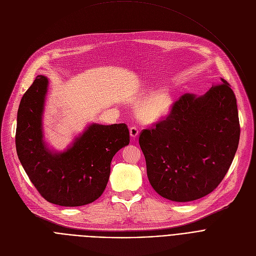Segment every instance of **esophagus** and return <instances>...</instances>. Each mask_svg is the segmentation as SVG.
<instances>
[{
	"label": "esophagus",
	"instance_id": "34e87169",
	"mask_svg": "<svg viewBox=\"0 0 256 256\" xmlns=\"http://www.w3.org/2000/svg\"><path fill=\"white\" fill-rule=\"evenodd\" d=\"M138 134H139L138 128H136V127H131V128H130V136H131L132 138L137 137Z\"/></svg>",
	"mask_w": 256,
	"mask_h": 256
}]
</instances>
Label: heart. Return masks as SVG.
<instances>
[{
	"instance_id": "1",
	"label": "heart",
	"mask_w": 256,
	"mask_h": 256,
	"mask_svg": "<svg viewBox=\"0 0 256 256\" xmlns=\"http://www.w3.org/2000/svg\"><path fill=\"white\" fill-rule=\"evenodd\" d=\"M172 106V98L166 92L150 94L137 108V116L144 122L152 123L166 115Z\"/></svg>"
}]
</instances>
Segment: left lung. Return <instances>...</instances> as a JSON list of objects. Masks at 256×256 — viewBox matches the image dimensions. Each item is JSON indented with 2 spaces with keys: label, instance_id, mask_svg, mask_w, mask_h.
<instances>
[{
  "label": "left lung",
  "instance_id": "left-lung-1",
  "mask_svg": "<svg viewBox=\"0 0 256 256\" xmlns=\"http://www.w3.org/2000/svg\"><path fill=\"white\" fill-rule=\"evenodd\" d=\"M206 94H183L164 120L139 136L150 185L168 200L212 192L233 162L240 138L237 100L224 79Z\"/></svg>",
  "mask_w": 256,
  "mask_h": 256
}]
</instances>
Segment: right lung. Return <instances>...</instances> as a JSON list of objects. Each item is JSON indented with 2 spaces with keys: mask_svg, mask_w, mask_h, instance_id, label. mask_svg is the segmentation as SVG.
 I'll list each match as a JSON object with an SVG mask.
<instances>
[{
  "mask_svg": "<svg viewBox=\"0 0 256 256\" xmlns=\"http://www.w3.org/2000/svg\"><path fill=\"white\" fill-rule=\"evenodd\" d=\"M48 85L46 76H36L21 98L15 138L18 158L46 202L62 206L92 204L106 189L112 156L129 144L128 127L92 123L66 150H50L42 132Z\"/></svg>",
  "mask_w": 256,
  "mask_h": 256,
  "instance_id": "add662e5",
  "label": "right lung"
}]
</instances>
